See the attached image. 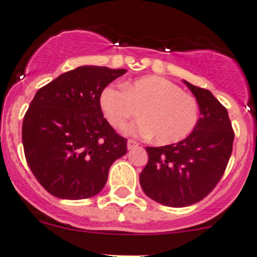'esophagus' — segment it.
I'll use <instances>...</instances> for the list:
<instances>
[{"mask_svg":"<svg viewBox=\"0 0 257 257\" xmlns=\"http://www.w3.org/2000/svg\"><path fill=\"white\" fill-rule=\"evenodd\" d=\"M138 147H139V143L136 142V140H133V139L128 140V149L129 150L134 149V148H138Z\"/></svg>","mask_w":257,"mask_h":257,"instance_id":"esophagus-1","label":"esophagus"}]
</instances>
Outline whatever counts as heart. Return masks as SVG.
<instances>
[{"instance_id":"b5f03b06","label":"heart","mask_w":257,"mask_h":257,"mask_svg":"<svg viewBox=\"0 0 257 257\" xmlns=\"http://www.w3.org/2000/svg\"><path fill=\"white\" fill-rule=\"evenodd\" d=\"M99 103L108 121L118 129L140 113L143 118L132 124L129 132L142 137L154 136L159 144L186 139L199 119L196 97L160 76L142 77L123 83V87L108 86L102 91Z\"/></svg>"}]
</instances>
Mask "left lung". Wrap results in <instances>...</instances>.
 <instances>
[{"label": "left lung", "instance_id": "8db88e82", "mask_svg": "<svg viewBox=\"0 0 257 257\" xmlns=\"http://www.w3.org/2000/svg\"><path fill=\"white\" fill-rule=\"evenodd\" d=\"M185 83L198 102V123L182 142L145 148L149 161L139 177L148 197L175 208L197 203L214 190L225 172L234 142L226 108L210 91Z\"/></svg>", "mask_w": 257, "mask_h": 257}]
</instances>
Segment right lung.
Instances as JSON below:
<instances>
[{
	"mask_svg": "<svg viewBox=\"0 0 257 257\" xmlns=\"http://www.w3.org/2000/svg\"><path fill=\"white\" fill-rule=\"evenodd\" d=\"M126 72L80 66L38 90L22 124L27 164L38 182L63 199H85L104 187L110 165L125 155L126 139L101 109V93Z\"/></svg>",
	"mask_w": 257,
	"mask_h": 257,
	"instance_id": "right-lung-1",
	"label": "right lung"
}]
</instances>
